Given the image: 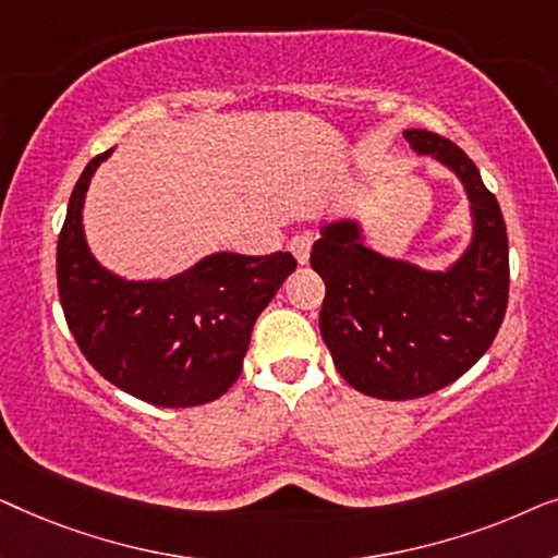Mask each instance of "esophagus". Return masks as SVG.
I'll list each match as a JSON object with an SVG mask.
<instances>
[{"label": "esophagus", "mask_w": 558, "mask_h": 558, "mask_svg": "<svg viewBox=\"0 0 558 558\" xmlns=\"http://www.w3.org/2000/svg\"><path fill=\"white\" fill-rule=\"evenodd\" d=\"M289 251H292L294 258L300 264L310 262V251H312V235L310 233H300L289 241Z\"/></svg>", "instance_id": "1"}]
</instances>
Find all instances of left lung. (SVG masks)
<instances>
[{"label":"left lung","instance_id":"obj_1","mask_svg":"<svg viewBox=\"0 0 558 558\" xmlns=\"http://www.w3.org/2000/svg\"><path fill=\"white\" fill-rule=\"evenodd\" d=\"M411 149L462 180L472 205L470 248L447 271L365 248L361 226L323 228L310 264L325 281L319 332L355 391L384 401L434 393L464 376L493 345L508 307V233L475 162L445 136L409 129Z\"/></svg>","mask_w":558,"mask_h":558}]
</instances>
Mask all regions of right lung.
<instances>
[{
  "label": "right lung",
  "instance_id": "right-lung-1",
  "mask_svg": "<svg viewBox=\"0 0 558 558\" xmlns=\"http://www.w3.org/2000/svg\"><path fill=\"white\" fill-rule=\"evenodd\" d=\"M75 182L58 235V294L86 361L121 391L155 407L216 401L241 376L251 330L294 256L213 254L170 279L126 281L106 271L83 235V201L96 167Z\"/></svg>",
  "mask_w": 558,
  "mask_h": 558
}]
</instances>
